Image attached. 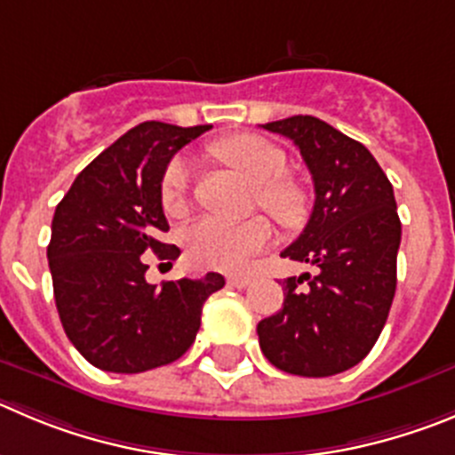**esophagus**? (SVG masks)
<instances>
[{"mask_svg": "<svg viewBox=\"0 0 455 455\" xmlns=\"http://www.w3.org/2000/svg\"><path fill=\"white\" fill-rule=\"evenodd\" d=\"M249 283H251V280H249L247 275H228V285L235 287V290H244Z\"/></svg>", "mask_w": 455, "mask_h": 455, "instance_id": "obj_1", "label": "esophagus"}]
</instances>
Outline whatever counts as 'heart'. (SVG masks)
Here are the masks:
<instances>
[{
	"mask_svg": "<svg viewBox=\"0 0 455 455\" xmlns=\"http://www.w3.org/2000/svg\"><path fill=\"white\" fill-rule=\"evenodd\" d=\"M220 159L256 184V204L283 227H299L307 215V197L294 181L285 180V152L256 134H237L215 148ZM193 180V164L188 156L177 155L165 165L159 184L161 206L177 218L188 208V190ZM274 228L265 218L231 224L215 218H204L184 231L188 258L197 267H213L224 271H240L253 253L269 247Z\"/></svg>",
	"mask_w": 455,
	"mask_h": 455,
	"instance_id": "obj_1",
	"label": "heart"
}]
</instances>
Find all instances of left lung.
<instances>
[{
    "label": "left lung",
    "instance_id": "obj_1",
    "mask_svg": "<svg viewBox=\"0 0 455 455\" xmlns=\"http://www.w3.org/2000/svg\"><path fill=\"white\" fill-rule=\"evenodd\" d=\"M262 127L294 141L316 193L307 227L280 256L318 267L285 280L283 307L258 323L262 355L290 375H337L372 350L393 305L402 240L393 186L366 146L321 118Z\"/></svg>",
    "mask_w": 455,
    "mask_h": 455
}]
</instances>
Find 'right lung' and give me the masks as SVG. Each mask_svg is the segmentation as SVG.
Masks as SVG:
<instances>
[{"label":"right lung","mask_w":455,"mask_h":455,"mask_svg":"<svg viewBox=\"0 0 455 455\" xmlns=\"http://www.w3.org/2000/svg\"><path fill=\"white\" fill-rule=\"evenodd\" d=\"M211 125L146 121L132 127L76 177L55 206L46 247L55 307L76 350L108 372H146L177 362L197 337L202 307L222 290L220 274L146 280V258L175 260L161 175L177 150Z\"/></svg>","instance_id":"right-lung-1"}]
</instances>
